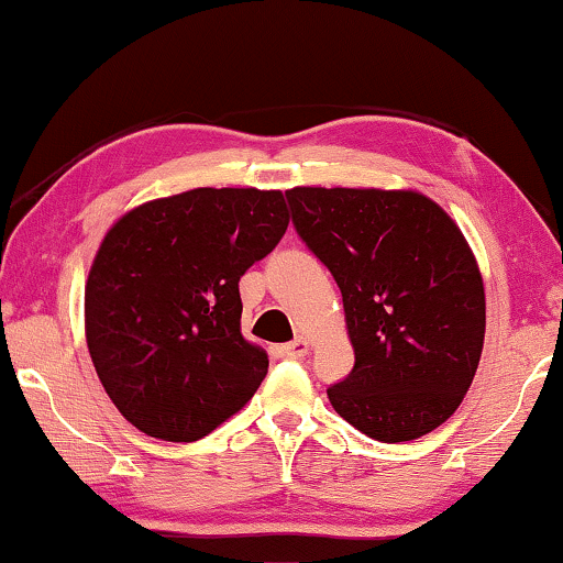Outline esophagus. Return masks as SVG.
<instances>
[{
  "label": "esophagus",
  "instance_id": "1",
  "mask_svg": "<svg viewBox=\"0 0 563 563\" xmlns=\"http://www.w3.org/2000/svg\"><path fill=\"white\" fill-rule=\"evenodd\" d=\"M280 350H283L285 357H290V360H300V357H306L308 350H311V344H308L306 339H296V342L283 344Z\"/></svg>",
  "mask_w": 563,
  "mask_h": 563
}]
</instances>
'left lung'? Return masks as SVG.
I'll return each mask as SVG.
<instances>
[{
	"mask_svg": "<svg viewBox=\"0 0 563 563\" xmlns=\"http://www.w3.org/2000/svg\"><path fill=\"white\" fill-rule=\"evenodd\" d=\"M285 199L342 290L354 367L327 390L331 406L385 443L439 429L485 344V285L464 234L416 191L290 188Z\"/></svg>",
	"mask_w": 563,
	"mask_h": 563,
	"instance_id": "1",
	"label": "left lung"
}]
</instances>
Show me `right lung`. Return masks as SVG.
<instances>
[{
  "label": "right lung",
  "instance_id": "obj_1",
  "mask_svg": "<svg viewBox=\"0 0 563 563\" xmlns=\"http://www.w3.org/2000/svg\"><path fill=\"white\" fill-rule=\"evenodd\" d=\"M288 229L280 191L194 188L109 229L86 283V342L134 429L199 441L247 402L267 354L240 331V278Z\"/></svg>",
  "mask_w": 563,
  "mask_h": 563
}]
</instances>
